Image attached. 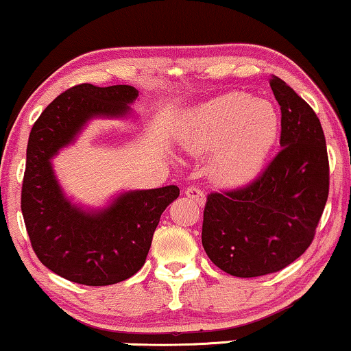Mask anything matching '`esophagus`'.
<instances>
[{
  "mask_svg": "<svg viewBox=\"0 0 351 351\" xmlns=\"http://www.w3.org/2000/svg\"><path fill=\"white\" fill-rule=\"evenodd\" d=\"M185 195L189 196V198L193 199L196 204L204 206V203H206V195H204V191H201V190L198 189V186H189V189L185 190Z\"/></svg>",
  "mask_w": 351,
  "mask_h": 351,
  "instance_id": "1",
  "label": "esophagus"
}]
</instances>
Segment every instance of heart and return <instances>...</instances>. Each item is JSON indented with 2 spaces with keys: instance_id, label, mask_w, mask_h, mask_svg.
Returning a JSON list of instances; mask_svg holds the SVG:
<instances>
[{
  "instance_id": "1",
  "label": "heart",
  "mask_w": 351,
  "mask_h": 351,
  "mask_svg": "<svg viewBox=\"0 0 351 351\" xmlns=\"http://www.w3.org/2000/svg\"><path fill=\"white\" fill-rule=\"evenodd\" d=\"M280 131V117L267 100L227 93L196 107L179 132V143L196 156L210 155L215 184L238 186L262 169Z\"/></svg>"
}]
</instances>
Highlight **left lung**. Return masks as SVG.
Returning <instances> with one entry per match:
<instances>
[{"label":"left lung","mask_w":351,"mask_h":351,"mask_svg":"<svg viewBox=\"0 0 351 351\" xmlns=\"http://www.w3.org/2000/svg\"><path fill=\"white\" fill-rule=\"evenodd\" d=\"M281 150L246 186L208 195L201 241L220 270L238 278L280 271L313 241L329 195V160L313 108L278 76Z\"/></svg>","instance_id":"1"}]
</instances>
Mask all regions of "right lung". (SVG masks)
I'll return each mask as SVG.
<instances>
[{
  "mask_svg": "<svg viewBox=\"0 0 351 351\" xmlns=\"http://www.w3.org/2000/svg\"><path fill=\"white\" fill-rule=\"evenodd\" d=\"M138 90L128 84H78L62 93L33 124L21 208L35 254L65 280L108 286L141 270L161 214L179 196V186L124 191L110 206L86 210L71 203L54 176L51 160L76 141L93 118L131 114Z\"/></svg>",
  "mask_w": 351,
  "mask_h": 351,
  "instance_id": "right-lung-1",
  "label": "right lung"
}]
</instances>
